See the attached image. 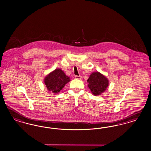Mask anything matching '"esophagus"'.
<instances>
[{"instance_id":"34e87169","label":"esophagus","mask_w":151,"mask_h":151,"mask_svg":"<svg viewBox=\"0 0 151 151\" xmlns=\"http://www.w3.org/2000/svg\"><path fill=\"white\" fill-rule=\"evenodd\" d=\"M75 78H76V79H78V80H81L82 78H81V76H75Z\"/></svg>"}]
</instances>
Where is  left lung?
Returning a JSON list of instances; mask_svg holds the SVG:
<instances>
[{
	"label": "left lung",
	"mask_w": 151,
	"mask_h": 151,
	"mask_svg": "<svg viewBox=\"0 0 151 151\" xmlns=\"http://www.w3.org/2000/svg\"><path fill=\"white\" fill-rule=\"evenodd\" d=\"M87 82L88 87L95 96H99L104 93L109 85V79L98 71L93 72L90 75Z\"/></svg>",
	"instance_id": "1"
}]
</instances>
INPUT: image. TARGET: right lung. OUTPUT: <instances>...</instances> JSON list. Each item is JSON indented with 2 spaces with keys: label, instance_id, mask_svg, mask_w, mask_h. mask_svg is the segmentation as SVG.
<instances>
[{
  "label": "right lung",
  "instance_id": "1",
  "mask_svg": "<svg viewBox=\"0 0 151 151\" xmlns=\"http://www.w3.org/2000/svg\"><path fill=\"white\" fill-rule=\"evenodd\" d=\"M71 80L64 71L60 68L56 69L47 74L44 79V82L47 90L54 93H58L67 83Z\"/></svg>",
  "mask_w": 151,
  "mask_h": 151
}]
</instances>
